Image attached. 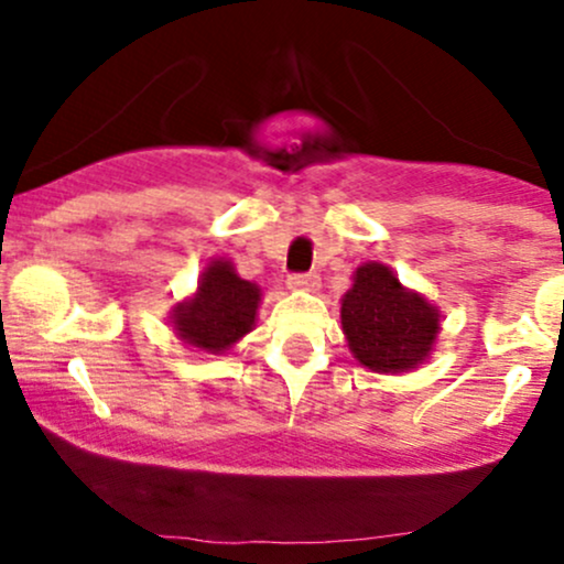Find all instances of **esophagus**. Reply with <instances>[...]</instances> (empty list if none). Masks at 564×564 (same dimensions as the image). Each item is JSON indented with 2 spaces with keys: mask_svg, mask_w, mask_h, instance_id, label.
<instances>
[{
  "mask_svg": "<svg viewBox=\"0 0 564 564\" xmlns=\"http://www.w3.org/2000/svg\"><path fill=\"white\" fill-rule=\"evenodd\" d=\"M286 286L291 291H315L318 289V275L315 273H296V275H289Z\"/></svg>",
  "mask_w": 564,
  "mask_h": 564,
  "instance_id": "esophagus-1",
  "label": "esophagus"
}]
</instances>
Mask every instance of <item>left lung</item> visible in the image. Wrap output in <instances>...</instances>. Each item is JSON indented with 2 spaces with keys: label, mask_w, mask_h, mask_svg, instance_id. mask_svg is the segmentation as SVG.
Instances as JSON below:
<instances>
[{
  "label": "left lung",
  "mask_w": 564,
  "mask_h": 564,
  "mask_svg": "<svg viewBox=\"0 0 564 564\" xmlns=\"http://www.w3.org/2000/svg\"><path fill=\"white\" fill-rule=\"evenodd\" d=\"M339 304L349 352L368 371L408 373L430 360L440 310L422 291L403 286L390 264H360Z\"/></svg>",
  "instance_id": "1"
}]
</instances>
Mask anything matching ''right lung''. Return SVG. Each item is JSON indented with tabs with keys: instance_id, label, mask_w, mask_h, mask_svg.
<instances>
[{
	"instance_id": "1",
	"label": "right lung",
	"mask_w": 564,
	"mask_h": 564,
	"mask_svg": "<svg viewBox=\"0 0 564 564\" xmlns=\"http://www.w3.org/2000/svg\"><path fill=\"white\" fill-rule=\"evenodd\" d=\"M262 289L236 273L228 257H212L198 286L170 310L174 336L206 355H225L254 328Z\"/></svg>"
}]
</instances>
